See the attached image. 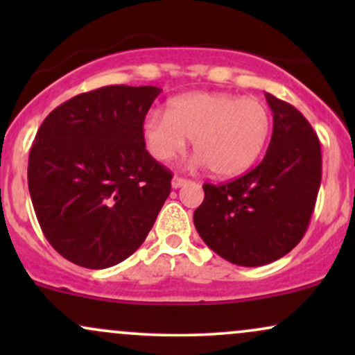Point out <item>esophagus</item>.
Listing matches in <instances>:
<instances>
[{
  "label": "esophagus",
  "instance_id": "esophagus-1",
  "mask_svg": "<svg viewBox=\"0 0 355 355\" xmlns=\"http://www.w3.org/2000/svg\"><path fill=\"white\" fill-rule=\"evenodd\" d=\"M187 183H189V180H187V178H182V177H173V180H172V187H173V189H180V187L187 185Z\"/></svg>",
  "mask_w": 355,
  "mask_h": 355
}]
</instances>
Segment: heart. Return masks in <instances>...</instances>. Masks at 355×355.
<instances>
[{
	"instance_id": "1",
	"label": "heart",
	"mask_w": 355,
	"mask_h": 355,
	"mask_svg": "<svg viewBox=\"0 0 355 355\" xmlns=\"http://www.w3.org/2000/svg\"><path fill=\"white\" fill-rule=\"evenodd\" d=\"M270 128V110L262 100L195 92L170 100L165 115L148 113L141 138L146 152L162 164L178 157L190 138L198 164L209 165L215 177L232 178L255 164Z\"/></svg>"
}]
</instances>
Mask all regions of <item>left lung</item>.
<instances>
[{
  "mask_svg": "<svg viewBox=\"0 0 355 355\" xmlns=\"http://www.w3.org/2000/svg\"><path fill=\"white\" fill-rule=\"evenodd\" d=\"M274 130L263 160L225 185L205 183L193 223L235 266L259 267L294 248L311 222L322 177L320 144L295 107L266 93Z\"/></svg>",
  "mask_w": 355,
  "mask_h": 355,
  "instance_id": "left-lung-1",
  "label": "left lung"
}]
</instances>
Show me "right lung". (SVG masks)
<instances>
[{
	"label": "right lung",
	"instance_id": "add662e5",
	"mask_svg": "<svg viewBox=\"0 0 355 355\" xmlns=\"http://www.w3.org/2000/svg\"><path fill=\"white\" fill-rule=\"evenodd\" d=\"M157 87L81 93L44 118L28 160V189L44 237L76 266L123 262L152 230L172 173L146 152L141 123Z\"/></svg>",
	"mask_w": 355,
	"mask_h": 355
}]
</instances>
